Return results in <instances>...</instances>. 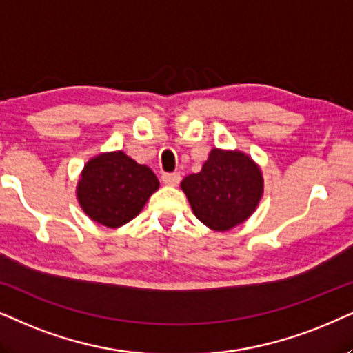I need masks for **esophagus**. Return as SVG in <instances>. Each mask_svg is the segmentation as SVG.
I'll use <instances>...</instances> for the list:
<instances>
[{"label":"esophagus","instance_id":"1","mask_svg":"<svg viewBox=\"0 0 353 353\" xmlns=\"http://www.w3.org/2000/svg\"><path fill=\"white\" fill-rule=\"evenodd\" d=\"M161 181H163L164 185H171V187H174V185H177V184H179V182H181V174H179V172H168V174H163Z\"/></svg>","mask_w":353,"mask_h":353}]
</instances>
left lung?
<instances>
[{"label": "left lung", "instance_id": "8db88e82", "mask_svg": "<svg viewBox=\"0 0 353 353\" xmlns=\"http://www.w3.org/2000/svg\"><path fill=\"white\" fill-rule=\"evenodd\" d=\"M181 189L206 228L225 232L255 213L265 181L260 166L247 153L213 148L201 171L184 177Z\"/></svg>", "mask_w": 353, "mask_h": 353}]
</instances>
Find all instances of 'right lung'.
I'll return each mask as SVG.
<instances>
[{"label": "right lung", "instance_id": "obj_1", "mask_svg": "<svg viewBox=\"0 0 353 353\" xmlns=\"http://www.w3.org/2000/svg\"><path fill=\"white\" fill-rule=\"evenodd\" d=\"M158 187L159 181L152 169L119 150L88 159L75 194L88 218L116 229L139 216Z\"/></svg>", "mask_w": 353, "mask_h": 353}]
</instances>
